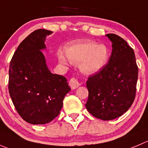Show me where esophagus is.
Returning <instances> with one entry per match:
<instances>
[{"label":"esophagus","mask_w":148,"mask_h":148,"mask_svg":"<svg viewBox=\"0 0 148 148\" xmlns=\"http://www.w3.org/2000/svg\"><path fill=\"white\" fill-rule=\"evenodd\" d=\"M69 85L71 88V89H76L80 85V82L77 80L75 78H71L69 81Z\"/></svg>","instance_id":"1"}]
</instances>
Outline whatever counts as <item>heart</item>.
Here are the masks:
<instances>
[{
    "label": "heart",
    "instance_id": "1",
    "mask_svg": "<svg viewBox=\"0 0 148 148\" xmlns=\"http://www.w3.org/2000/svg\"><path fill=\"white\" fill-rule=\"evenodd\" d=\"M66 55L73 63H80V69L88 74L100 71L108 60L109 49L105 45L95 41H79L72 43L66 48ZM61 63H67L68 60L62 52L58 53Z\"/></svg>",
    "mask_w": 148,
    "mask_h": 148
}]
</instances>
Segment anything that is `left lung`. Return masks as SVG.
I'll list each match as a JSON object with an SVG mask.
<instances>
[{"label": "left lung", "mask_w": 148, "mask_h": 148, "mask_svg": "<svg viewBox=\"0 0 148 148\" xmlns=\"http://www.w3.org/2000/svg\"><path fill=\"white\" fill-rule=\"evenodd\" d=\"M106 36L112 43V51L107 64L88 77L85 107L96 118L111 121L123 114L134 101L138 66L133 49L123 38Z\"/></svg>", "instance_id": "8db88e82"}]
</instances>
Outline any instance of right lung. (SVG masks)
<instances>
[{"instance_id": "obj_1", "label": "right lung", "mask_w": 148, "mask_h": 148, "mask_svg": "<svg viewBox=\"0 0 148 148\" xmlns=\"http://www.w3.org/2000/svg\"><path fill=\"white\" fill-rule=\"evenodd\" d=\"M50 30L38 29L20 44L10 62L9 91L18 114L31 124L51 122L70 91L67 79L50 72L41 52Z\"/></svg>"}]
</instances>
